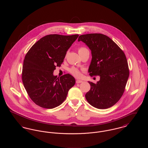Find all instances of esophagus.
<instances>
[{
    "label": "esophagus",
    "instance_id": "34e87169",
    "mask_svg": "<svg viewBox=\"0 0 148 148\" xmlns=\"http://www.w3.org/2000/svg\"><path fill=\"white\" fill-rule=\"evenodd\" d=\"M83 81L80 80H76V83H77V84L81 83H83Z\"/></svg>",
    "mask_w": 148,
    "mask_h": 148
}]
</instances>
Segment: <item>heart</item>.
<instances>
[{"label":"heart","mask_w":148,"mask_h":148,"mask_svg":"<svg viewBox=\"0 0 148 148\" xmlns=\"http://www.w3.org/2000/svg\"><path fill=\"white\" fill-rule=\"evenodd\" d=\"M86 51H88L87 49H86L84 47H80L78 49V53H79V54H81ZM70 72L73 75H74L75 77H80L81 76V73H80V71L75 68H71L70 69Z\"/></svg>","instance_id":"1"}]
</instances>
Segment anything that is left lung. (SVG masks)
Segmentation results:
<instances>
[{
	"mask_svg": "<svg viewBox=\"0 0 148 148\" xmlns=\"http://www.w3.org/2000/svg\"><path fill=\"white\" fill-rule=\"evenodd\" d=\"M80 41L92 52L89 74L100 77L96 84L88 82L90 89L85 98L97 109L109 108L119 100L127 84L129 71L125 55L113 40L102 34L81 35L78 38Z\"/></svg>",
	"mask_w": 148,
	"mask_h": 148,
	"instance_id": "8db88e82",
	"label": "left lung"
}]
</instances>
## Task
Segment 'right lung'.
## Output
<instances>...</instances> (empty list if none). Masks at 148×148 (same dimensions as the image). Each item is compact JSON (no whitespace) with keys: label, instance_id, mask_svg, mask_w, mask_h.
<instances>
[{"label":"right lung","instance_id":"obj_1","mask_svg":"<svg viewBox=\"0 0 148 148\" xmlns=\"http://www.w3.org/2000/svg\"><path fill=\"white\" fill-rule=\"evenodd\" d=\"M79 35L50 34L32 46L25 56L22 80L29 97L38 106L53 109L60 106L75 83L69 74L58 77L53 74L63 62L66 51Z\"/></svg>","mask_w":148,"mask_h":148}]
</instances>
